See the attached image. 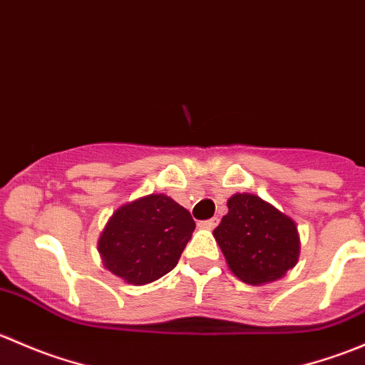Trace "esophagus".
I'll return each instance as SVG.
<instances>
[{"label":"esophagus","instance_id":"34e87169","mask_svg":"<svg viewBox=\"0 0 365 365\" xmlns=\"http://www.w3.org/2000/svg\"><path fill=\"white\" fill-rule=\"evenodd\" d=\"M217 224H219V219H217V217H213V219L201 220V222L197 224V226H200L201 230H213V227H215Z\"/></svg>","mask_w":365,"mask_h":365}]
</instances>
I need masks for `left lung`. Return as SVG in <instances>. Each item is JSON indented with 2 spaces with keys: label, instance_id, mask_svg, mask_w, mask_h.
Returning a JSON list of instances; mask_svg holds the SVG:
<instances>
[{
  "label": "left lung",
  "instance_id": "left-lung-1",
  "mask_svg": "<svg viewBox=\"0 0 365 365\" xmlns=\"http://www.w3.org/2000/svg\"><path fill=\"white\" fill-rule=\"evenodd\" d=\"M213 237L235 277L251 286L284 277L300 256L295 220L251 192L227 200V213Z\"/></svg>",
  "mask_w": 365,
  "mask_h": 365
}]
</instances>
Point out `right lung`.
<instances>
[{
	"label": "right lung",
	"mask_w": 365,
	"mask_h": 365,
	"mask_svg": "<svg viewBox=\"0 0 365 365\" xmlns=\"http://www.w3.org/2000/svg\"><path fill=\"white\" fill-rule=\"evenodd\" d=\"M194 227L190 213L165 194L128 201L98 237L102 264L127 284H150L176 267Z\"/></svg>",
	"instance_id": "1"
}]
</instances>
